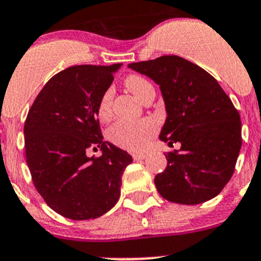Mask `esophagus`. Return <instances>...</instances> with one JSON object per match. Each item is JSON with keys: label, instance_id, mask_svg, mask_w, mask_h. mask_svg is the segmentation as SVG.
<instances>
[{"label": "esophagus", "instance_id": "34e87169", "mask_svg": "<svg viewBox=\"0 0 261 261\" xmlns=\"http://www.w3.org/2000/svg\"><path fill=\"white\" fill-rule=\"evenodd\" d=\"M145 158H146L145 152H135V154H133L134 160H141V159H145Z\"/></svg>", "mask_w": 261, "mask_h": 261}]
</instances>
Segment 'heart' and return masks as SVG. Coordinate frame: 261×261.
<instances>
[{
  "instance_id": "heart-1",
  "label": "heart",
  "mask_w": 261,
  "mask_h": 261,
  "mask_svg": "<svg viewBox=\"0 0 261 261\" xmlns=\"http://www.w3.org/2000/svg\"><path fill=\"white\" fill-rule=\"evenodd\" d=\"M123 84L141 102H145L150 96L155 94L152 84L140 74H128L123 81ZM112 102H114V91L109 88L102 93L97 106V115L99 120L106 121L111 117ZM155 131H156V125L150 118L139 121H118L109 130V138L115 145L136 151L145 147Z\"/></svg>"
}]
</instances>
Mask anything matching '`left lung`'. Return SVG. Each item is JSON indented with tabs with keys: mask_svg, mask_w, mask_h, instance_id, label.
Segmentation results:
<instances>
[{
	"mask_svg": "<svg viewBox=\"0 0 261 261\" xmlns=\"http://www.w3.org/2000/svg\"><path fill=\"white\" fill-rule=\"evenodd\" d=\"M160 86L167 120L160 140L179 143L155 177L163 198L198 204L217 196L231 179L241 144L240 114L218 82L203 68L177 57L128 64Z\"/></svg>",
	"mask_w": 261,
	"mask_h": 261,
	"instance_id": "1",
	"label": "left lung"
}]
</instances>
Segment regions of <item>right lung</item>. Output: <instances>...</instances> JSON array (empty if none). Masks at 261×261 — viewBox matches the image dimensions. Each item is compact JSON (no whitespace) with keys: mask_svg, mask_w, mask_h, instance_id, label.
<instances>
[{"mask_svg":"<svg viewBox=\"0 0 261 261\" xmlns=\"http://www.w3.org/2000/svg\"><path fill=\"white\" fill-rule=\"evenodd\" d=\"M121 64L74 65L43 87L26 117V163L46 204L70 220L97 218L120 198L127 151L103 141L97 106ZM99 147L101 157L86 156Z\"/></svg>","mask_w":261,"mask_h":261,"instance_id":"1","label":"right lung"}]
</instances>
